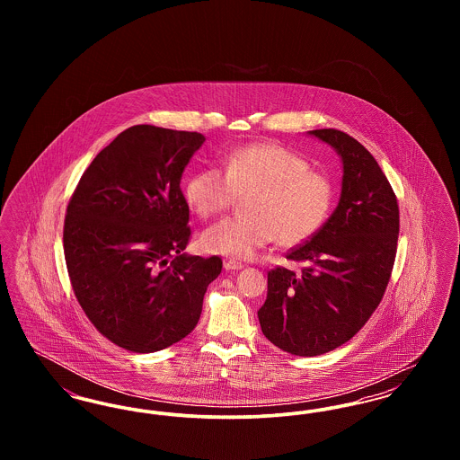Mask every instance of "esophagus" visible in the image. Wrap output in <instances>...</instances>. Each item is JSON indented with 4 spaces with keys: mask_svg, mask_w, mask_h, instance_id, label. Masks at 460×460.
Instances as JSON below:
<instances>
[{
    "mask_svg": "<svg viewBox=\"0 0 460 460\" xmlns=\"http://www.w3.org/2000/svg\"><path fill=\"white\" fill-rule=\"evenodd\" d=\"M224 269L226 270H240V269H243V263L236 262V261H226Z\"/></svg>",
    "mask_w": 460,
    "mask_h": 460,
    "instance_id": "obj_1",
    "label": "esophagus"
}]
</instances>
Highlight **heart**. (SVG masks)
<instances>
[{
	"label": "heart",
	"mask_w": 460,
	"mask_h": 460,
	"mask_svg": "<svg viewBox=\"0 0 460 460\" xmlns=\"http://www.w3.org/2000/svg\"><path fill=\"white\" fill-rule=\"evenodd\" d=\"M186 197L203 219L250 197L246 219L220 220L199 240L208 253L246 261L272 241L293 248L310 240L328 219L334 190L328 175L310 171L304 156L259 143L229 155L226 171L207 167L193 175Z\"/></svg>",
	"instance_id": "obj_1"
}]
</instances>
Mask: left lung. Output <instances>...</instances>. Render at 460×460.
Masks as SVG:
<instances>
[{
    "label": "left lung",
    "mask_w": 460,
    "mask_h": 460,
    "mask_svg": "<svg viewBox=\"0 0 460 460\" xmlns=\"http://www.w3.org/2000/svg\"><path fill=\"white\" fill-rule=\"evenodd\" d=\"M308 134L340 155L341 195L326 224L286 255L305 263L302 272L267 274L259 310L265 338L300 357L341 347L369 321L390 281L400 229L396 197L374 156L347 132Z\"/></svg>",
    "instance_id": "obj_1"
}]
</instances>
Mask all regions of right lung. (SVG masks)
Instances as JSON below:
<instances>
[{"label":"right lung","mask_w":460,"mask_h":460,"mask_svg":"<svg viewBox=\"0 0 460 460\" xmlns=\"http://www.w3.org/2000/svg\"><path fill=\"white\" fill-rule=\"evenodd\" d=\"M199 132L148 124L94 156L66 207L64 252L75 298L117 347L164 350L198 324L219 257L184 253L191 236L181 177Z\"/></svg>","instance_id":"add662e5"}]
</instances>
